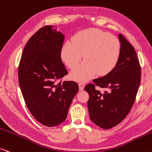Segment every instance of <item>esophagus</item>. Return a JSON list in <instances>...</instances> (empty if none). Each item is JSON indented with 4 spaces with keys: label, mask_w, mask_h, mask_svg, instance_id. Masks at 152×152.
<instances>
[{
    "label": "esophagus",
    "mask_w": 152,
    "mask_h": 152,
    "mask_svg": "<svg viewBox=\"0 0 152 152\" xmlns=\"http://www.w3.org/2000/svg\"><path fill=\"white\" fill-rule=\"evenodd\" d=\"M84 84H83V83H80L79 84V88H80V91H82V90H83L84 89Z\"/></svg>",
    "instance_id": "obj_1"
}]
</instances>
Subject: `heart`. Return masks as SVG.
I'll list each match as a JSON object with an SVG mask.
<instances>
[{"instance_id": "b5f03b06", "label": "heart", "mask_w": 152, "mask_h": 152, "mask_svg": "<svg viewBox=\"0 0 152 152\" xmlns=\"http://www.w3.org/2000/svg\"><path fill=\"white\" fill-rule=\"evenodd\" d=\"M119 40L113 35L96 28L80 31L66 42L61 58L66 66L74 69L83 57L84 61L70 74L72 80L85 82L96 74L105 76L115 68L120 55Z\"/></svg>"}]
</instances>
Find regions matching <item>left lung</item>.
<instances>
[{
  "label": "left lung",
  "instance_id": "left-lung-1",
  "mask_svg": "<svg viewBox=\"0 0 152 152\" xmlns=\"http://www.w3.org/2000/svg\"><path fill=\"white\" fill-rule=\"evenodd\" d=\"M119 60L115 68L104 77L95 79L84 87L88 92L90 119L103 129L115 127L129 115L141 80V68L135 49L121 34ZM107 88L104 92L95 86Z\"/></svg>",
  "mask_w": 152,
  "mask_h": 152
}]
</instances>
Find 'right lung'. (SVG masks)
I'll list each match as a JSON object with an SVG mask.
<instances>
[{
	"label": "right lung",
	"mask_w": 152,
	"mask_h": 152,
	"mask_svg": "<svg viewBox=\"0 0 152 152\" xmlns=\"http://www.w3.org/2000/svg\"><path fill=\"white\" fill-rule=\"evenodd\" d=\"M64 35L45 26L29 39L18 70L19 84L27 107L42 125L53 127L66 120L78 92L73 81H60L68 74L61 52Z\"/></svg>",
	"instance_id": "obj_1"
}]
</instances>
